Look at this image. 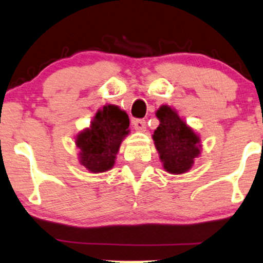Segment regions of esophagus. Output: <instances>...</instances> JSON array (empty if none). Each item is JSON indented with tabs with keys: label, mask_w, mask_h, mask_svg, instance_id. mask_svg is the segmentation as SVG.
<instances>
[{
	"label": "esophagus",
	"mask_w": 263,
	"mask_h": 263,
	"mask_svg": "<svg viewBox=\"0 0 263 263\" xmlns=\"http://www.w3.org/2000/svg\"><path fill=\"white\" fill-rule=\"evenodd\" d=\"M132 125H134L135 129H137V131H144V128H146V121L142 119H136L134 120V122H132Z\"/></svg>",
	"instance_id": "esophagus-1"
}]
</instances>
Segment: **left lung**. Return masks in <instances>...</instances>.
<instances>
[{
  "label": "left lung",
  "mask_w": 263,
  "mask_h": 263,
  "mask_svg": "<svg viewBox=\"0 0 263 263\" xmlns=\"http://www.w3.org/2000/svg\"><path fill=\"white\" fill-rule=\"evenodd\" d=\"M156 116L159 126L153 134V141L163 168L171 174L185 173L200 155V137L167 105H162Z\"/></svg>",
  "instance_id": "1"
}]
</instances>
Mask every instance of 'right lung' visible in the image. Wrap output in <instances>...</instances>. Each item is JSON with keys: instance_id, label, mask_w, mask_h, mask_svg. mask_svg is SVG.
<instances>
[{"instance_id": "add662e5", "label": "right lung", "mask_w": 263, "mask_h": 263, "mask_svg": "<svg viewBox=\"0 0 263 263\" xmlns=\"http://www.w3.org/2000/svg\"><path fill=\"white\" fill-rule=\"evenodd\" d=\"M127 114L115 105H105L96 112L90 127L75 137L79 162L91 173H102L114 167L123 138L129 134Z\"/></svg>"}]
</instances>
